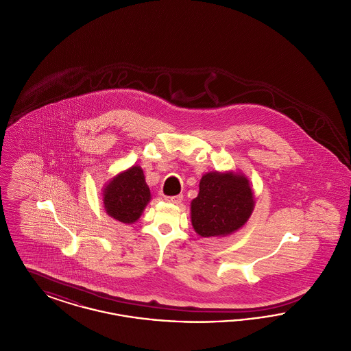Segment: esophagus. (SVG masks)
Segmentation results:
<instances>
[{
	"instance_id": "esophagus-1",
	"label": "esophagus",
	"mask_w": 351,
	"mask_h": 351,
	"mask_svg": "<svg viewBox=\"0 0 351 351\" xmlns=\"http://www.w3.org/2000/svg\"><path fill=\"white\" fill-rule=\"evenodd\" d=\"M165 200L168 202H172V204H180L183 200V195H176V196H166Z\"/></svg>"
}]
</instances>
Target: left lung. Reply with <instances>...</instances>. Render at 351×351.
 <instances>
[{
  "instance_id": "1",
  "label": "left lung",
  "mask_w": 351,
  "mask_h": 351,
  "mask_svg": "<svg viewBox=\"0 0 351 351\" xmlns=\"http://www.w3.org/2000/svg\"><path fill=\"white\" fill-rule=\"evenodd\" d=\"M254 209L249 180L237 173L209 172L201 178L191 218L201 237H223L241 229Z\"/></svg>"
}]
</instances>
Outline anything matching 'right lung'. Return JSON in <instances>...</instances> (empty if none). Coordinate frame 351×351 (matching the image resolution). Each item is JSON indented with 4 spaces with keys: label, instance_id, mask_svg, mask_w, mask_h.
I'll list each match as a JSON object with an SVG mask.
<instances>
[{
    "label": "right lung",
    "instance_id": "obj_1",
    "mask_svg": "<svg viewBox=\"0 0 351 351\" xmlns=\"http://www.w3.org/2000/svg\"><path fill=\"white\" fill-rule=\"evenodd\" d=\"M150 196L143 171L135 166L119 173L106 185L102 201L110 217L123 223H133L141 217Z\"/></svg>",
    "mask_w": 351,
    "mask_h": 351
}]
</instances>
